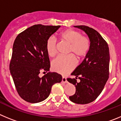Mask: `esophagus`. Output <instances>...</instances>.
Listing matches in <instances>:
<instances>
[{"mask_svg": "<svg viewBox=\"0 0 121 121\" xmlns=\"http://www.w3.org/2000/svg\"><path fill=\"white\" fill-rule=\"evenodd\" d=\"M62 82H64V83H66V82H67V78H65V77L63 76V77H62Z\"/></svg>", "mask_w": 121, "mask_h": 121, "instance_id": "1", "label": "esophagus"}]
</instances>
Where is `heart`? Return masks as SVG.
<instances>
[{
  "instance_id": "obj_1",
  "label": "heart",
  "mask_w": 121,
  "mask_h": 121,
  "mask_svg": "<svg viewBox=\"0 0 121 121\" xmlns=\"http://www.w3.org/2000/svg\"><path fill=\"white\" fill-rule=\"evenodd\" d=\"M59 37L63 42L70 45L68 54H73L78 59H81L88 53L90 47V40L86 37L82 36L79 31L68 29L62 32ZM46 51L50 57H54L57 53V42L53 37H50L47 41ZM73 55L59 56L53 60L51 62L53 71L62 74H67L72 71L76 65V61Z\"/></svg>"
}]
</instances>
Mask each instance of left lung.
<instances>
[{
	"label": "left lung",
	"mask_w": 121,
	"mask_h": 121,
	"mask_svg": "<svg viewBox=\"0 0 121 121\" xmlns=\"http://www.w3.org/2000/svg\"><path fill=\"white\" fill-rule=\"evenodd\" d=\"M74 26L87 35L90 47L82 63L71 73V75L75 76V79H67L76 86L75 93L69 99L76 104H86L98 98L108 79L109 48L106 41L95 30L85 25ZM78 77L80 79L79 82H77Z\"/></svg>",
	"instance_id": "left-lung-1"
}]
</instances>
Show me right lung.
I'll return each instance as SVG.
<instances>
[{
	"instance_id": "add662e5",
	"label": "right lung",
	"mask_w": 121,
	"mask_h": 121,
	"mask_svg": "<svg viewBox=\"0 0 121 121\" xmlns=\"http://www.w3.org/2000/svg\"><path fill=\"white\" fill-rule=\"evenodd\" d=\"M60 26L35 25L15 39L9 70L18 94L26 102L43 101L49 96L52 86L62 81V76L55 72L39 77L41 71L50 70L46 43Z\"/></svg>"
}]
</instances>
